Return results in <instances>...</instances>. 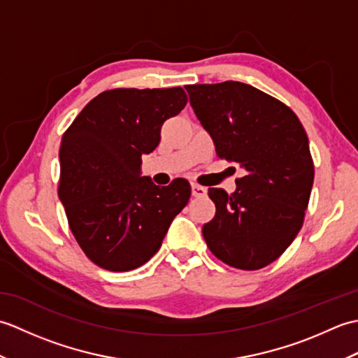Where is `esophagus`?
Instances as JSON below:
<instances>
[{"mask_svg": "<svg viewBox=\"0 0 358 358\" xmlns=\"http://www.w3.org/2000/svg\"><path fill=\"white\" fill-rule=\"evenodd\" d=\"M192 195L195 196V199H203V196L208 195V189L203 187L200 185H192Z\"/></svg>", "mask_w": 358, "mask_h": 358, "instance_id": "esophagus-1", "label": "esophagus"}]
</instances>
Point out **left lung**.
I'll list each match as a JSON object with an SVG mask.
<instances>
[{
	"instance_id": "left-lung-1",
	"label": "left lung",
	"mask_w": 358,
	"mask_h": 358,
	"mask_svg": "<svg viewBox=\"0 0 358 358\" xmlns=\"http://www.w3.org/2000/svg\"><path fill=\"white\" fill-rule=\"evenodd\" d=\"M186 90L217 155L245 171L235 192L209 189L217 210L203 237L223 263L262 269L285 252L305 220L314 183L305 127L285 103L245 83Z\"/></svg>"
}]
</instances>
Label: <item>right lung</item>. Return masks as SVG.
<instances>
[{
    "label": "right lung",
    "instance_id": "add662e5",
    "mask_svg": "<svg viewBox=\"0 0 358 358\" xmlns=\"http://www.w3.org/2000/svg\"><path fill=\"white\" fill-rule=\"evenodd\" d=\"M186 103L181 87L106 90L64 132L58 196L75 240L100 268L126 272L149 262L187 204V180L159 187L140 175L141 155Z\"/></svg>",
    "mask_w": 358,
    "mask_h": 358
}]
</instances>
